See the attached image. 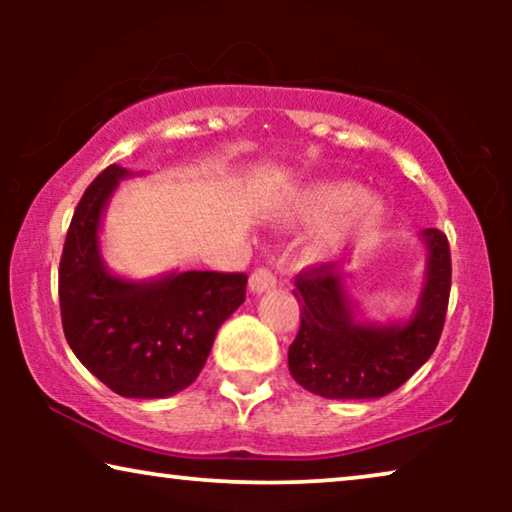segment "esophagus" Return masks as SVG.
<instances>
[{
	"label": "esophagus",
	"instance_id": "1",
	"mask_svg": "<svg viewBox=\"0 0 512 512\" xmlns=\"http://www.w3.org/2000/svg\"><path fill=\"white\" fill-rule=\"evenodd\" d=\"M275 286H277V277L272 275L268 268H258V270L251 272L249 289L254 293H265V291L275 289Z\"/></svg>",
	"mask_w": 512,
	"mask_h": 512
}]
</instances>
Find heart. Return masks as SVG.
I'll use <instances>...</instances> for the list:
<instances>
[{
	"mask_svg": "<svg viewBox=\"0 0 512 512\" xmlns=\"http://www.w3.org/2000/svg\"><path fill=\"white\" fill-rule=\"evenodd\" d=\"M384 202L363 193L352 181H317L293 195L284 209V219L300 223H327L312 251L319 258L338 254L340 249L366 242L384 221Z\"/></svg>",
	"mask_w": 512,
	"mask_h": 512,
	"instance_id": "b5f03b06",
	"label": "heart"
}]
</instances>
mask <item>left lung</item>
Listing matches in <instances>:
<instances>
[{
	"label": "left lung",
	"instance_id": "1",
	"mask_svg": "<svg viewBox=\"0 0 512 512\" xmlns=\"http://www.w3.org/2000/svg\"><path fill=\"white\" fill-rule=\"evenodd\" d=\"M424 286L410 319L375 324L359 319L347 277L321 263L296 277L300 331L289 347V370L300 387L324 398H380L408 382L429 361L443 333L452 284L445 233L426 228Z\"/></svg>",
	"mask_w": 512,
	"mask_h": 512
}]
</instances>
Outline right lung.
Segmentation results:
<instances>
[{
  "mask_svg": "<svg viewBox=\"0 0 512 512\" xmlns=\"http://www.w3.org/2000/svg\"><path fill=\"white\" fill-rule=\"evenodd\" d=\"M132 172L109 165L86 188L60 258L62 331L83 366L125 398H165L195 382L216 331L244 303L242 272L188 270L149 282L104 265V209Z\"/></svg>",
  "mask_w": 512,
  "mask_h": 512,
  "instance_id": "1",
  "label": "right lung"
}]
</instances>
